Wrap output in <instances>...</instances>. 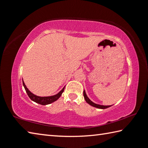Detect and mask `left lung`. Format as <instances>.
Listing matches in <instances>:
<instances>
[{
	"label": "left lung",
	"mask_w": 148,
	"mask_h": 148,
	"mask_svg": "<svg viewBox=\"0 0 148 148\" xmlns=\"http://www.w3.org/2000/svg\"><path fill=\"white\" fill-rule=\"evenodd\" d=\"M83 96H84V98H85V101H87V103H88V104L90 105V106H92L95 107H96V108L104 109L108 108V107L111 106H101V105L95 103H94V102H92V101H91V100H90L89 98H88L87 97V95H86V92H85V90L83 91Z\"/></svg>",
	"instance_id": "8db88e82"
}]
</instances>
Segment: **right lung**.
<instances>
[{
  "label": "right lung",
  "mask_w": 148,
  "mask_h": 148,
  "mask_svg": "<svg viewBox=\"0 0 148 148\" xmlns=\"http://www.w3.org/2000/svg\"><path fill=\"white\" fill-rule=\"evenodd\" d=\"M23 84L24 87L25 88V90L26 93H27L28 96H29V98L31 99L32 101H34L35 102H36L37 103H39L41 105H42V106H45V105H48L50 104L52 102H54L57 100H58L60 98V96L62 95V93L63 92L64 89H65V87L63 88V89L61 90L60 92H58L57 95H53V96H45V97H41V96H37L36 95H34L33 93H32L30 91H29L28 88L26 87V86L25 85V83L23 82Z\"/></svg>",
  "instance_id": "right-lung-1"
}]
</instances>
